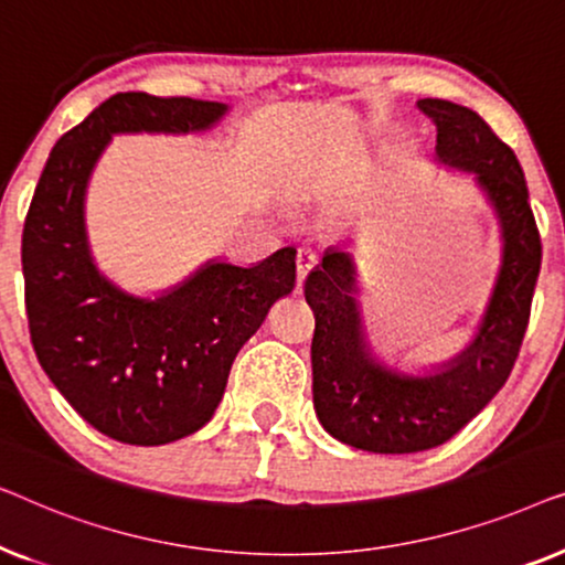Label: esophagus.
Masks as SVG:
<instances>
[{"mask_svg":"<svg viewBox=\"0 0 565 565\" xmlns=\"http://www.w3.org/2000/svg\"><path fill=\"white\" fill-rule=\"evenodd\" d=\"M316 262H319V254L313 249H308V246H300L298 254H296V275H298V290L303 288V280L308 277V273L316 267Z\"/></svg>","mask_w":565,"mask_h":565,"instance_id":"obj_1","label":"esophagus"}]
</instances>
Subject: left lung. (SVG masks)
I'll list each match as a JSON object with an SVG mask.
<instances>
[{
  "instance_id": "8db88e82",
  "label": "left lung",
  "mask_w": 565,
  "mask_h": 565,
  "mask_svg": "<svg viewBox=\"0 0 565 565\" xmlns=\"http://www.w3.org/2000/svg\"><path fill=\"white\" fill-rule=\"evenodd\" d=\"M419 107L437 122V153L476 174L499 215L504 236L497 288L470 347L435 375H401L365 350L354 303V267L329 249L306 280L313 308V406L339 443L367 452L404 455L447 443L504 388L530 323L543 244L530 207L527 182L514 151L481 115L450 99Z\"/></svg>"
}]
</instances>
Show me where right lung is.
Segmentation results:
<instances>
[{
    "label": "right lung",
    "instance_id": "obj_1",
    "mask_svg": "<svg viewBox=\"0 0 565 565\" xmlns=\"http://www.w3.org/2000/svg\"><path fill=\"white\" fill-rule=\"evenodd\" d=\"M226 105L120 92L53 146L22 228L30 342L74 412L126 445H167L218 406L231 365L275 300L296 285V249L257 267L211 262L157 300L107 282L84 234V188L113 134H190Z\"/></svg>",
    "mask_w": 565,
    "mask_h": 565
}]
</instances>
